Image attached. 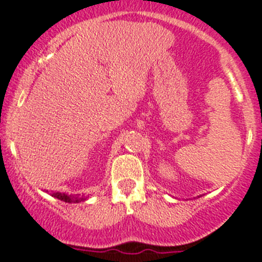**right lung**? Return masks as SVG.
<instances>
[{
    "label": "right lung",
    "instance_id": "right-lung-1",
    "mask_svg": "<svg viewBox=\"0 0 262 262\" xmlns=\"http://www.w3.org/2000/svg\"><path fill=\"white\" fill-rule=\"evenodd\" d=\"M53 198L58 199V200L64 201V203H80V201H84L87 198H84V196H79V195H66V193H61V192H54L52 193Z\"/></svg>",
    "mask_w": 262,
    "mask_h": 262
}]
</instances>
